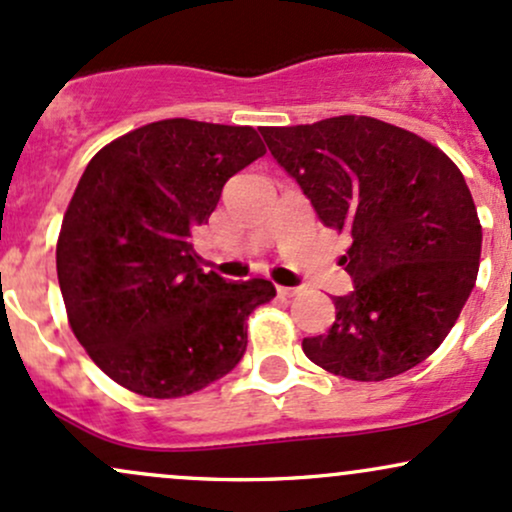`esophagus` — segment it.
<instances>
[{"label":"esophagus","instance_id":"34e87169","mask_svg":"<svg viewBox=\"0 0 512 512\" xmlns=\"http://www.w3.org/2000/svg\"><path fill=\"white\" fill-rule=\"evenodd\" d=\"M297 287H285V285H278V295L280 297H295L297 295Z\"/></svg>","mask_w":512,"mask_h":512}]
</instances>
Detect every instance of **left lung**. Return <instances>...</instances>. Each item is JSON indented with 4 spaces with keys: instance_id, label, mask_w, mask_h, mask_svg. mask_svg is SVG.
<instances>
[{
    "instance_id": "obj_1",
    "label": "left lung",
    "mask_w": 512,
    "mask_h": 512,
    "mask_svg": "<svg viewBox=\"0 0 512 512\" xmlns=\"http://www.w3.org/2000/svg\"><path fill=\"white\" fill-rule=\"evenodd\" d=\"M326 227L346 232L341 258L353 292L336 321L304 338L312 363L358 382H382L445 341L476 283L481 225L467 181L442 149L367 116L261 128Z\"/></svg>"
}]
</instances>
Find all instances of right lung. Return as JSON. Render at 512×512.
<instances>
[{
	"mask_svg": "<svg viewBox=\"0 0 512 512\" xmlns=\"http://www.w3.org/2000/svg\"><path fill=\"white\" fill-rule=\"evenodd\" d=\"M263 154L254 128L169 118L113 140L84 169L57 239V280L74 336L120 387L176 399L237 367L246 319L275 287L205 273L193 234Z\"/></svg>",
	"mask_w": 512,
	"mask_h": 512,
	"instance_id": "add662e5",
	"label": "right lung"
}]
</instances>
